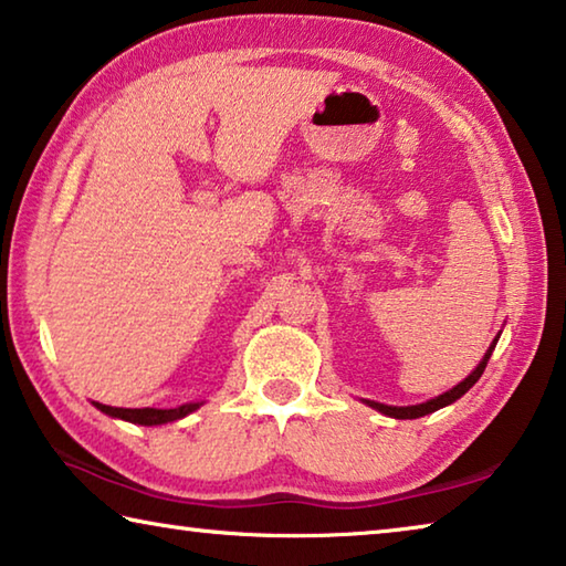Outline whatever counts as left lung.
<instances>
[{
    "label": "left lung",
    "instance_id": "obj_1",
    "mask_svg": "<svg viewBox=\"0 0 566 566\" xmlns=\"http://www.w3.org/2000/svg\"><path fill=\"white\" fill-rule=\"evenodd\" d=\"M496 342H500V334H496L494 342L490 344V349L484 352L482 361L476 364L472 375L464 377L462 381H459L457 387H452L449 391H444V395H439V397H434V399H427V401H421V405H409V407H391V405H381V401H375V399H361V401H364V405H367V407L381 411V415L395 417V419H419V417H424V415H432V411H437V409L454 405V401H457L459 397H464L467 391L476 385L479 377L484 375V367H486V361H490V357H492V352H494V347H496Z\"/></svg>",
    "mask_w": 566,
    "mask_h": 566
}]
</instances>
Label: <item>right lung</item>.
I'll return each instance as SVG.
<instances>
[{"label":"right lung","instance_id":"obj_1","mask_svg":"<svg viewBox=\"0 0 566 566\" xmlns=\"http://www.w3.org/2000/svg\"><path fill=\"white\" fill-rule=\"evenodd\" d=\"M92 405L114 419H124V421H132V424H142V427H157V424H167V421L185 419L187 415H191V411H197L199 407H202L205 401H189V405H181L175 409H155V407L122 409V407L99 405V401H92Z\"/></svg>","mask_w":566,"mask_h":566}]
</instances>
